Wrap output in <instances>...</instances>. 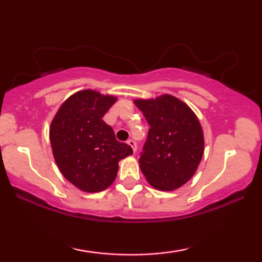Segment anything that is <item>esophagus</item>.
I'll use <instances>...</instances> for the list:
<instances>
[{
    "label": "esophagus",
    "mask_w": 262,
    "mask_h": 262,
    "mask_svg": "<svg viewBox=\"0 0 262 262\" xmlns=\"http://www.w3.org/2000/svg\"><path fill=\"white\" fill-rule=\"evenodd\" d=\"M127 144L130 145L131 148H132V151L136 152V150H137V144H136V142H135V141H132V139H128V141H127Z\"/></svg>",
    "instance_id": "obj_1"
}]
</instances>
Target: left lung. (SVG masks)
Segmentation results:
<instances>
[{
	"label": "left lung",
	"mask_w": 262,
	"mask_h": 262,
	"mask_svg": "<svg viewBox=\"0 0 262 262\" xmlns=\"http://www.w3.org/2000/svg\"><path fill=\"white\" fill-rule=\"evenodd\" d=\"M150 125L139 157L146 181L161 191L185 185L198 168L204 154L203 128L194 112L175 96L135 100Z\"/></svg>",
	"instance_id": "8db88e82"
}]
</instances>
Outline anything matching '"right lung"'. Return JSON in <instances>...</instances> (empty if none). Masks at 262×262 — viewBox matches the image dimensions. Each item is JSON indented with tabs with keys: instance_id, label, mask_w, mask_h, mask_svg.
Here are the masks:
<instances>
[{
	"instance_id": "obj_1",
	"label": "right lung",
	"mask_w": 262,
	"mask_h": 262,
	"mask_svg": "<svg viewBox=\"0 0 262 262\" xmlns=\"http://www.w3.org/2000/svg\"><path fill=\"white\" fill-rule=\"evenodd\" d=\"M116 96L85 89L59 107L50 126L55 161L63 177L81 191L101 192L116 180L118 162L132 155L130 145L116 139L102 120Z\"/></svg>"
}]
</instances>
